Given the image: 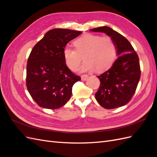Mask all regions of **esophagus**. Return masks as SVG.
I'll return each instance as SVG.
<instances>
[{"label":"esophagus","instance_id":"obj_1","mask_svg":"<svg viewBox=\"0 0 157 157\" xmlns=\"http://www.w3.org/2000/svg\"><path fill=\"white\" fill-rule=\"evenodd\" d=\"M88 78V75H82L81 76V79L82 80H86Z\"/></svg>","mask_w":157,"mask_h":157}]
</instances>
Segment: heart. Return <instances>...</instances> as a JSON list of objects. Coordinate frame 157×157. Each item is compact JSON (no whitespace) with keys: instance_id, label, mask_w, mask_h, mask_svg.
<instances>
[{"instance_id":"obj_1","label":"heart","mask_w":157,"mask_h":157,"mask_svg":"<svg viewBox=\"0 0 157 157\" xmlns=\"http://www.w3.org/2000/svg\"><path fill=\"white\" fill-rule=\"evenodd\" d=\"M75 49L66 46L63 57L66 64L72 71H77L83 57L85 61L81 67L82 72L97 69L103 71L110 68L117 57V46L109 36L86 34L74 41Z\"/></svg>"}]
</instances>
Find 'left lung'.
<instances>
[{
    "label": "left lung",
    "mask_w": 157,
    "mask_h": 157,
    "mask_svg": "<svg viewBox=\"0 0 157 157\" xmlns=\"http://www.w3.org/2000/svg\"><path fill=\"white\" fill-rule=\"evenodd\" d=\"M90 31L110 36L116 44L118 56L110 69L98 76L101 84L95 94L96 100L107 109L125 105L134 96L140 79L138 56L130 42L111 27H99Z\"/></svg>",
    "instance_id": "obj_1"
}]
</instances>
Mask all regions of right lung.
Listing matches in <instances>:
<instances>
[{"mask_svg":"<svg viewBox=\"0 0 157 157\" xmlns=\"http://www.w3.org/2000/svg\"><path fill=\"white\" fill-rule=\"evenodd\" d=\"M82 33L52 29L32 49L27 64L26 86L40 107L59 109L69 100L73 84L80 77L67 67L63 52L66 44Z\"/></svg>","mask_w":157,"mask_h":157,"instance_id":"add662e5","label":"right lung"}]
</instances>
